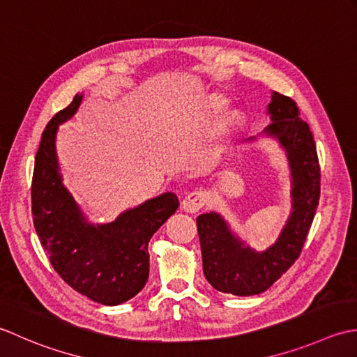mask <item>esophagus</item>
Wrapping results in <instances>:
<instances>
[{"label": "esophagus", "mask_w": 357, "mask_h": 357, "mask_svg": "<svg viewBox=\"0 0 357 357\" xmlns=\"http://www.w3.org/2000/svg\"><path fill=\"white\" fill-rule=\"evenodd\" d=\"M208 202V194L202 189H197V191L189 192L186 197L181 202V208H183L185 213H199V211L206 205Z\"/></svg>", "instance_id": "1"}]
</instances>
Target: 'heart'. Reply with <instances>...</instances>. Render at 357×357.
<instances>
[{"label":"heart","mask_w":357,"mask_h":357,"mask_svg":"<svg viewBox=\"0 0 357 357\" xmlns=\"http://www.w3.org/2000/svg\"><path fill=\"white\" fill-rule=\"evenodd\" d=\"M225 100L219 93H211V96L205 100V107L209 109V111H219V109L225 105ZM238 123V114L237 112H229L227 117L223 119V121L220 123L219 130L220 132H227L231 128H234Z\"/></svg>","instance_id":"1"}]
</instances>
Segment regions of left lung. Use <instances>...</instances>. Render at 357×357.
<instances>
[{"mask_svg":"<svg viewBox=\"0 0 357 357\" xmlns=\"http://www.w3.org/2000/svg\"><path fill=\"white\" fill-rule=\"evenodd\" d=\"M268 114L271 125L264 129V134L275 138L285 149L293 185V211L278 242L266 251L257 252L232 234L220 214L197 217L205 278L217 291L234 296L264 293L288 271L301 256L321 197V166L316 143L308 123L299 117L296 101L273 92Z\"/></svg>","mask_w":357,"mask_h":357,"instance_id":"8db88e82","label":"left lung"}]
</instances>
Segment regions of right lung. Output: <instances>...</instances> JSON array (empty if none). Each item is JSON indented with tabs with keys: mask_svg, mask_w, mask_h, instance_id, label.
Wrapping results in <instances>:
<instances>
[{
	"mask_svg": "<svg viewBox=\"0 0 357 357\" xmlns=\"http://www.w3.org/2000/svg\"><path fill=\"white\" fill-rule=\"evenodd\" d=\"M77 96L56 112L41 135L32 177L33 227L54 270L78 293L103 305H120L146 285L148 243L176 213L178 199L165 192L128 209L105 225L87 223L69 194L58 166L55 137L82 103Z\"/></svg>",
	"mask_w": 357,
	"mask_h": 357,
	"instance_id": "obj_1",
	"label": "right lung"
}]
</instances>
